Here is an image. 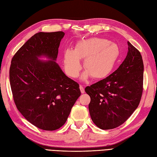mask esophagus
Instances as JSON below:
<instances>
[{
	"label": "esophagus",
	"mask_w": 157,
	"mask_h": 157,
	"mask_svg": "<svg viewBox=\"0 0 157 157\" xmlns=\"http://www.w3.org/2000/svg\"><path fill=\"white\" fill-rule=\"evenodd\" d=\"M79 89H80V91H81V92L82 94H83L85 92V90H84V87H83L82 85L79 86Z\"/></svg>",
	"instance_id": "34e87169"
}]
</instances>
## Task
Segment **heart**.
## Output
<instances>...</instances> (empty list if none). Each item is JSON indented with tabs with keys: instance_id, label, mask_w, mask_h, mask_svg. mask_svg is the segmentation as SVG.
Here are the masks:
<instances>
[{
	"instance_id": "b5f03b06",
	"label": "heart",
	"mask_w": 157,
	"mask_h": 157,
	"mask_svg": "<svg viewBox=\"0 0 157 157\" xmlns=\"http://www.w3.org/2000/svg\"><path fill=\"white\" fill-rule=\"evenodd\" d=\"M120 48L115 43L104 38H92L79 41L74 50L67 49L63 54L65 69L73 78H77L82 70L79 60L84 59L83 67L88 75L101 79L112 71L120 58Z\"/></svg>"
}]
</instances>
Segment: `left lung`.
<instances>
[{
	"label": "left lung",
	"mask_w": 157,
	"mask_h": 157,
	"mask_svg": "<svg viewBox=\"0 0 157 157\" xmlns=\"http://www.w3.org/2000/svg\"><path fill=\"white\" fill-rule=\"evenodd\" d=\"M122 63L108 77L87 86L89 111L100 129L115 128L128 119L139 105L143 91L144 65L141 54L128 41Z\"/></svg>",
	"instance_id": "obj_1"
}]
</instances>
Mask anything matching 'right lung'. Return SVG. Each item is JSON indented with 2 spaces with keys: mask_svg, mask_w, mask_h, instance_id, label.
I'll return each instance as SVG.
<instances>
[{
  "mask_svg": "<svg viewBox=\"0 0 157 157\" xmlns=\"http://www.w3.org/2000/svg\"><path fill=\"white\" fill-rule=\"evenodd\" d=\"M63 31L39 32L17 51L9 70L13 100L29 122L44 130L59 129L81 95L78 83L56 61ZM44 55L51 60L38 59Z\"/></svg>",
  "mask_w": 157,
  "mask_h": 157,
  "instance_id": "obj_1",
  "label": "right lung"
}]
</instances>
